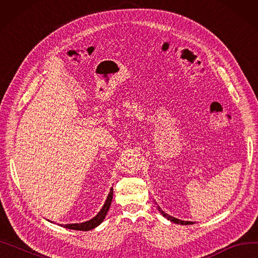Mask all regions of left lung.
Listing matches in <instances>:
<instances>
[{"label": "left lung", "mask_w": 258, "mask_h": 258, "mask_svg": "<svg viewBox=\"0 0 258 258\" xmlns=\"http://www.w3.org/2000/svg\"><path fill=\"white\" fill-rule=\"evenodd\" d=\"M157 208H158V211L161 212V214L164 216L165 218H167V219L172 221V222H175V224H178V225H193V224H194L193 221H184V220H180V219H177V218H175V217H172V216H170V215H168V214H166L165 212H163V211L161 210V207H159V206H157Z\"/></svg>", "instance_id": "obj_1"}]
</instances>
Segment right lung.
I'll return each instance as SVG.
<instances>
[{
	"instance_id": "obj_1",
	"label": "right lung",
	"mask_w": 258,
	"mask_h": 258,
	"mask_svg": "<svg viewBox=\"0 0 258 258\" xmlns=\"http://www.w3.org/2000/svg\"><path fill=\"white\" fill-rule=\"evenodd\" d=\"M112 200H113V187H110L108 196L106 198V201L104 202V205L102 206L100 212L97 213L92 219L87 220L85 222H79V224H67V225H59V226L64 227L66 229H72V230H79V231L92 230V229H94L95 227L101 225L102 221L105 219L107 212L109 210V206H110V204H112Z\"/></svg>"
}]
</instances>
